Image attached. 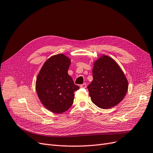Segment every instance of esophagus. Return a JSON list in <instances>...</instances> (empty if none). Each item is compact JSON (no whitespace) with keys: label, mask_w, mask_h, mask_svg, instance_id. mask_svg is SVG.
I'll return each instance as SVG.
<instances>
[{"label":"esophagus","mask_w":153,"mask_h":153,"mask_svg":"<svg viewBox=\"0 0 153 153\" xmlns=\"http://www.w3.org/2000/svg\"><path fill=\"white\" fill-rule=\"evenodd\" d=\"M87 87V84L86 83H84V84L80 85V87H82V88H86Z\"/></svg>","instance_id":"obj_1"}]
</instances>
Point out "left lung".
Masks as SVG:
<instances>
[{
  "instance_id": "1",
  "label": "left lung",
  "mask_w": 153,
  "mask_h": 153,
  "mask_svg": "<svg viewBox=\"0 0 153 153\" xmlns=\"http://www.w3.org/2000/svg\"><path fill=\"white\" fill-rule=\"evenodd\" d=\"M92 80L88 91L92 103L100 108L108 109L119 104L126 96L128 82L114 60L101 55L92 69Z\"/></svg>"
}]
</instances>
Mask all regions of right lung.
<instances>
[{
  "mask_svg": "<svg viewBox=\"0 0 153 153\" xmlns=\"http://www.w3.org/2000/svg\"><path fill=\"white\" fill-rule=\"evenodd\" d=\"M71 59L63 53L50 57L40 69L36 90L41 103L50 112L61 114L73 103L74 92L79 87L68 75Z\"/></svg>",
  "mask_w": 153,
  "mask_h": 153,
  "instance_id": "obj_1",
  "label": "right lung"
}]
</instances>
